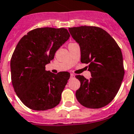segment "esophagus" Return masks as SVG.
<instances>
[{
    "mask_svg": "<svg viewBox=\"0 0 134 134\" xmlns=\"http://www.w3.org/2000/svg\"><path fill=\"white\" fill-rule=\"evenodd\" d=\"M70 77H71V79H73V78H75V75H74L73 74H71Z\"/></svg>",
    "mask_w": 134,
    "mask_h": 134,
    "instance_id": "1",
    "label": "esophagus"
}]
</instances>
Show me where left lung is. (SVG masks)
I'll list each match as a JSON object with an SVG mask.
<instances>
[{
  "mask_svg": "<svg viewBox=\"0 0 134 134\" xmlns=\"http://www.w3.org/2000/svg\"><path fill=\"white\" fill-rule=\"evenodd\" d=\"M72 38L79 44L80 62L88 64L92 77H75L80 82L76 92L78 102L84 107L99 109L115 98L124 75L121 50L114 38L103 29L95 26L69 28Z\"/></svg>",
  "mask_w": 134,
  "mask_h": 134,
  "instance_id": "left-lung-1",
  "label": "left lung"
}]
</instances>
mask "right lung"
<instances>
[{"instance_id":"1","label":"right lung","mask_w":134,"mask_h":134,"mask_svg":"<svg viewBox=\"0 0 134 134\" xmlns=\"http://www.w3.org/2000/svg\"><path fill=\"white\" fill-rule=\"evenodd\" d=\"M65 28L43 27L27 32L17 44L10 61L15 93L28 108L45 111L58 105L70 78L68 72L45 70L55 53L69 38Z\"/></svg>"}]
</instances>
